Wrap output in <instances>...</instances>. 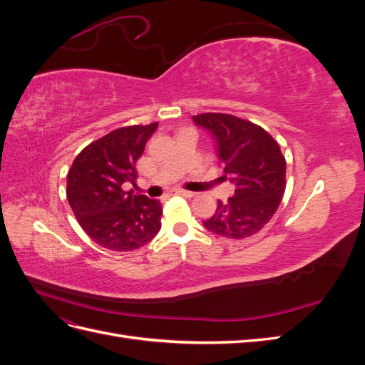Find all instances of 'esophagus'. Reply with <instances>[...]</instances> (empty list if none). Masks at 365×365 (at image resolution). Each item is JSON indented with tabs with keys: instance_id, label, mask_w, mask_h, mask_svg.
I'll use <instances>...</instances> for the list:
<instances>
[{
	"instance_id": "1",
	"label": "esophagus",
	"mask_w": 365,
	"mask_h": 365,
	"mask_svg": "<svg viewBox=\"0 0 365 365\" xmlns=\"http://www.w3.org/2000/svg\"><path fill=\"white\" fill-rule=\"evenodd\" d=\"M175 195H181V196H185V197H193V196H195V193H193V192H189V190H181V189L175 190Z\"/></svg>"
}]
</instances>
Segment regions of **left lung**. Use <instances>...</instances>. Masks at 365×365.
<instances>
[{
	"instance_id": "8db88e82",
	"label": "left lung",
	"mask_w": 365,
	"mask_h": 365,
	"mask_svg": "<svg viewBox=\"0 0 365 365\" xmlns=\"http://www.w3.org/2000/svg\"><path fill=\"white\" fill-rule=\"evenodd\" d=\"M196 125L212 132L224 172L236 184L235 196L217 201L216 213L204 225L228 239H247L267 225L286 189V160L269 132L231 114L193 115Z\"/></svg>"
}]
</instances>
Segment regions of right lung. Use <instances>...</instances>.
<instances>
[{
    "label": "right lung",
    "instance_id": "add662e5",
    "mask_svg": "<svg viewBox=\"0 0 365 365\" xmlns=\"http://www.w3.org/2000/svg\"><path fill=\"white\" fill-rule=\"evenodd\" d=\"M158 128L134 125L111 130L77 155L67 175V200L96 244L111 251H132L158 235L161 202L126 190L135 184V163Z\"/></svg>",
    "mask_w": 365,
    "mask_h": 365
}]
</instances>
